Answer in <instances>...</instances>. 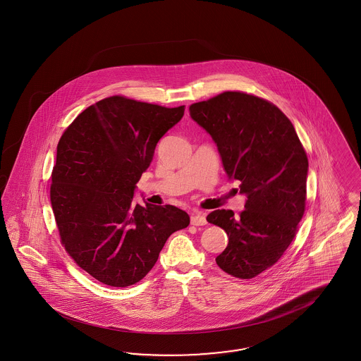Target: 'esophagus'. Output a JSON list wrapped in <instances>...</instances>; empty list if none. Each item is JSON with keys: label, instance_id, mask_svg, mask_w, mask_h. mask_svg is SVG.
Wrapping results in <instances>:
<instances>
[{"label": "esophagus", "instance_id": "esophagus-1", "mask_svg": "<svg viewBox=\"0 0 361 361\" xmlns=\"http://www.w3.org/2000/svg\"><path fill=\"white\" fill-rule=\"evenodd\" d=\"M190 222L195 226H202V225H207V219L201 212H195L190 217Z\"/></svg>", "mask_w": 361, "mask_h": 361}]
</instances>
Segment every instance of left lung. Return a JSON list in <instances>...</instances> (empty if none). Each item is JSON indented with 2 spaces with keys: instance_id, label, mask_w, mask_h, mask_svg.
<instances>
[{
  "instance_id": "1",
  "label": "left lung",
  "mask_w": 361,
  "mask_h": 361,
  "mask_svg": "<svg viewBox=\"0 0 361 361\" xmlns=\"http://www.w3.org/2000/svg\"><path fill=\"white\" fill-rule=\"evenodd\" d=\"M189 112L246 196L238 217L225 209L207 217L229 237L216 262L225 273L250 279L278 262L295 237L306 205V152L288 118L258 97L226 91L192 104Z\"/></svg>"
}]
</instances>
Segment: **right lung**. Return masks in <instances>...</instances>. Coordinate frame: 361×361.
<instances>
[{
    "label": "right lung",
    "mask_w": 361,
    "mask_h": 361,
    "mask_svg": "<svg viewBox=\"0 0 361 361\" xmlns=\"http://www.w3.org/2000/svg\"><path fill=\"white\" fill-rule=\"evenodd\" d=\"M184 111L111 97L79 114L58 142L50 198L59 235L78 266L103 284L142 281L169 235L190 222L173 205L133 204L157 142Z\"/></svg>",
    "instance_id": "right-lung-1"
}]
</instances>
